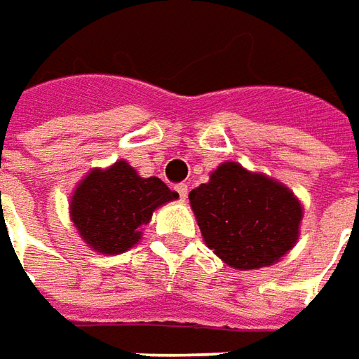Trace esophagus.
<instances>
[{"label":"esophagus","instance_id":"34e87169","mask_svg":"<svg viewBox=\"0 0 359 359\" xmlns=\"http://www.w3.org/2000/svg\"><path fill=\"white\" fill-rule=\"evenodd\" d=\"M175 189L179 192L180 201H187V196H189V187H187V184H177Z\"/></svg>","mask_w":359,"mask_h":359}]
</instances>
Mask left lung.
Returning a JSON list of instances; mask_svg holds the SVG:
<instances>
[{
    "mask_svg": "<svg viewBox=\"0 0 359 359\" xmlns=\"http://www.w3.org/2000/svg\"><path fill=\"white\" fill-rule=\"evenodd\" d=\"M189 201L206 246L236 270L276 264L300 236L304 208L298 196L232 161L192 189Z\"/></svg>",
    "mask_w": 359,
    "mask_h": 359,
    "instance_id": "8db88e82",
    "label": "left lung"
}]
</instances>
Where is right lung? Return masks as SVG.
Instances as JSON below:
<instances>
[{"instance_id":"add662e5","label":"right lung","mask_w":359,"mask_h":359,"mask_svg":"<svg viewBox=\"0 0 359 359\" xmlns=\"http://www.w3.org/2000/svg\"><path fill=\"white\" fill-rule=\"evenodd\" d=\"M179 194L156 177L144 179L127 161L91 168L75 187L69 217L81 241L99 254L127 252L139 244L144 224Z\"/></svg>"}]
</instances>
